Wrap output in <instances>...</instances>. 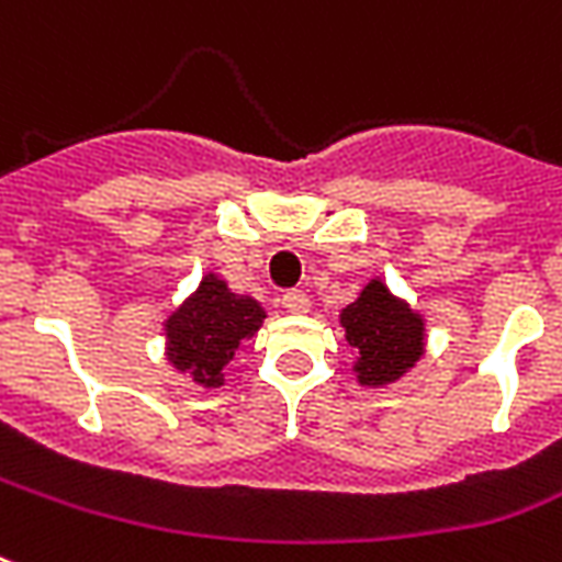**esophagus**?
Listing matches in <instances>:
<instances>
[{
  "label": "esophagus",
  "mask_w": 562,
  "mask_h": 562,
  "mask_svg": "<svg viewBox=\"0 0 562 562\" xmlns=\"http://www.w3.org/2000/svg\"><path fill=\"white\" fill-rule=\"evenodd\" d=\"M282 306H285V312H291V315H303V312H310V294L300 289H289L282 294Z\"/></svg>",
  "instance_id": "1"
}]
</instances>
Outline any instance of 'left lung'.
Segmentation results:
<instances>
[{
    "mask_svg": "<svg viewBox=\"0 0 562 562\" xmlns=\"http://www.w3.org/2000/svg\"><path fill=\"white\" fill-rule=\"evenodd\" d=\"M341 327L348 345L359 353V383H392L422 357V318L392 297L383 282H368L362 297L341 312Z\"/></svg>",
    "mask_w": 562,
    "mask_h": 562,
    "instance_id": "left-lung-1",
    "label": "left lung"
}]
</instances>
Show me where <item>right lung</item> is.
Here are the masks:
<instances>
[{"mask_svg": "<svg viewBox=\"0 0 562 562\" xmlns=\"http://www.w3.org/2000/svg\"><path fill=\"white\" fill-rule=\"evenodd\" d=\"M262 321L256 300L233 294L224 280L209 273L194 297L167 318V357L179 371H191L200 385H221L238 345Z\"/></svg>", "mask_w": 562, "mask_h": 562, "instance_id": "obj_1", "label": "right lung"}]
</instances>
